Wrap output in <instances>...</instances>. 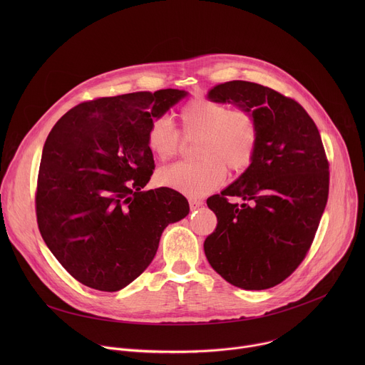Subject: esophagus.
Returning a JSON list of instances; mask_svg holds the SVG:
<instances>
[{
    "instance_id": "1",
    "label": "esophagus",
    "mask_w": 365,
    "mask_h": 365,
    "mask_svg": "<svg viewBox=\"0 0 365 365\" xmlns=\"http://www.w3.org/2000/svg\"><path fill=\"white\" fill-rule=\"evenodd\" d=\"M203 205V202L202 200H199V199H189V206H190V210L193 211V210H197L199 206H202Z\"/></svg>"
}]
</instances>
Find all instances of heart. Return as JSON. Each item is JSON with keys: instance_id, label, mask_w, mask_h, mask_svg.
I'll use <instances>...</instances> for the list:
<instances>
[{"instance_id": "obj_1", "label": "heart", "mask_w": 365, "mask_h": 365, "mask_svg": "<svg viewBox=\"0 0 365 365\" xmlns=\"http://www.w3.org/2000/svg\"><path fill=\"white\" fill-rule=\"evenodd\" d=\"M182 133L197 137L196 162H180L158 173L159 185L189 196H202L221 186L227 169L245 172L258 148L259 128L255 114L248 108H232L207 98H195L180 108ZM147 145L155 158L168 160L179 153L182 137L169 117L151 120Z\"/></svg>"}]
</instances>
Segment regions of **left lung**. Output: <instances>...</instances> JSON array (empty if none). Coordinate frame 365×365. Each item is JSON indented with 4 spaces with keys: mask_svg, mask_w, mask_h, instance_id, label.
<instances>
[{
    "mask_svg": "<svg viewBox=\"0 0 365 365\" xmlns=\"http://www.w3.org/2000/svg\"><path fill=\"white\" fill-rule=\"evenodd\" d=\"M207 98L255 114L259 140L251 166L206 200L215 231L203 242L212 269L244 290L270 289L303 262L329 193V163L317 124L280 92L247 81L214 86ZM230 195L245 203L230 204Z\"/></svg>",
    "mask_w": 365,
    "mask_h": 365,
    "instance_id": "1",
    "label": "left lung"
}]
</instances>
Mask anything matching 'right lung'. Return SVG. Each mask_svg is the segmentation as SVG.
I'll use <instances>...</instances> for the list:
<instances>
[{"instance_id": "1", "label": "right lung", "mask_w": 365, "mask_h": 365, "mask_svg": "<svg viewBox=\"0 0 365 365\" xmlns=\"http://www.w3.org/2000/svg\"><path fill=\"white\" fill-rule=\"evenodd\" d=\"M187 95L160 89L86 101L48 133L40 162V234L82 284L117 292L153 262L165 228L189 214L169 187L141 192L154 170L147 130Z\"/></svg>"}]
</instances>
